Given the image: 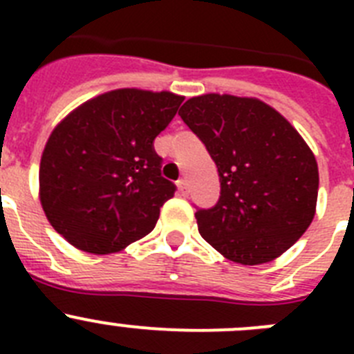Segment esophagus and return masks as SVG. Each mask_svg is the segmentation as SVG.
<instances>
[{
  "label": "esophagus",
  "instance_id": "34e87169",
  "mask_svg": "<svg viewBox=\"0 0 354 354\" xmlns=\"http://www.w3.org/2000/svg\"><path fill=\"white\" fill-rule=\"evenodd\" d=\"M177 187H179L180 195H187V183L184 179L177 180Z\"/></svg>",
  "mask_w": 354,
  "mask_h": 354
}]
</instances>
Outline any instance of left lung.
<instances>
[{
  "label": "left lung",
  "mask_w": 354,
  "mask_h": 354,
  "mask_svg": "<svg viewBox=\"0 0 354 354\" xmlns=\"http://www.w3.org/2000/svg\"><path fill=\"white\" fill-rule=\"evenodd\" d=\"M179 115L220 175L216 205L195 212L200 236L237 264L282 255L312 223L317 202V162L298 131L250 97H193Z\"/></svg>",
  "instance_id": "8db88e82"
}]
</instances>
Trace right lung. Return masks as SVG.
I'll use <instances>...</instances> for the list:
<instances>
[{
	"mask_svg": "<svg viewBox=\"0 0 354 354\" xmlns=\"http://www.w3.org/2000/svg\"><path fill=\"white\" fill-rule=\"evenodd\" d=\"M183 101L170 92L113 90L53 131L40 161V202L72 246L104 255L152 232L177 189L161 175L154 140Z\"/></svg>",
	"mask_w": 354,
	"mask_h": 354,
	"instance_id": "1",
	"label": "right lung"
}]
</instances>
